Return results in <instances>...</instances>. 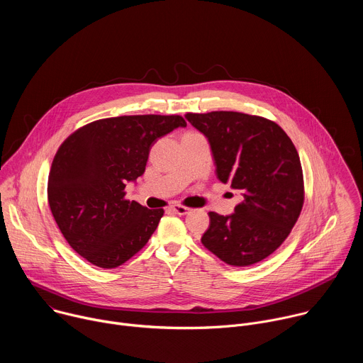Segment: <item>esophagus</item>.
I'll list each match as a JSON object with an SVG mask.
<instances>
[{
	"label": "esophagus",
	"instance_id": "obj_1",
	"mask_svg": "<svg viewBox=\"0 0 363 363\" xmlns=\"http://www.w3.org/2000/svg\"><path fill=\"white\" fill-rule=\"evenodd\" d=\"M171 210H172L175 214H178V216H185V214H188V213L191 211V208H188V206L181 205V203H175V205H172V206H171Z\"/></svg>",
	"mask_w": 363,
	"mask_h": 363
}]
</instances>
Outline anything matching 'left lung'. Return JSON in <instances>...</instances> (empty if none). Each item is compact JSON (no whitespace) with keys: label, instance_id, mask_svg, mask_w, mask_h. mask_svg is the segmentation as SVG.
I'll return each instance as SVG.
<instances>
[{"label":"left lung","instance_id":"left-lung-1","mask_svg":"<svg viewBox=\"0 0 363 363\" xmlns=\"http://www.w3.org/2000/svg\"><path fill=\"white\" fill-rule=\"evenodd\" d=\"M185 118L208 139L218 179L242 194L231 216L208 214L201 242L230 266L264 260L287 238L303 208L296 146L276 122L262 116L220 111Z\"/></svg>","mask_w":363,"mask_h":363}]
</instances>
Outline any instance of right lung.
<instances>
[{"mask_svg": "<svg viewBox=\"0 0 363 363\" xmlns=\"http://www.w3.org/2000/svg\"><path fill=\"white\" fill-rule=\"evenodd\" d=\"M179 126L186 122L178 115L108 118L60 145L48 175V205L70 247L89 263L119 267L157 230L164 210L126 199L125 188L145 172L152 145Z\"/></svg>", "mask_w": 363, "mask_h": 363, "instance_id": "obj_1", "label": "right lung"}]
</instances>
